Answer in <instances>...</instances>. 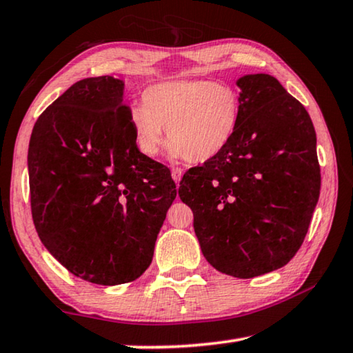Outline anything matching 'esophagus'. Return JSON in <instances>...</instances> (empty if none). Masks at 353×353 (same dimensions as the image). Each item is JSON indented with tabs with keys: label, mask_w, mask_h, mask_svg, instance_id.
<instances>
[{
	"label": "esophagus",
	"mask_w": 353,
	"mask_h": 353,
	"mask_svg": "<svg viewBox=\"0 0 353 353\" xmlns=\"http://www.w3.org/2000/svg\"><path fill=\"white\" fill-rule=\"evenodd\" d=\"M182 174H183V171H182L181 168H172V170H171V177L174 179V182H176V183L181 182Z\"/></svg>",
	"instance_id": "1"
}]
</instances>
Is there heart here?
Listing matches in <instances>:
<instances>
[{"label": "heart", "mask_w": 353, "mask_h": 353, "mask_svg": "<svg viewBox=\"0 0 353 353\" xmlns=\"http://www.w3.org/2000/svg\"><path fill=\"white\" fill-rule=\"evenodd\" d=\"M240 117L235 88L207 79H174L149 87L143 105L129 110V124L135 148L145 157H157L166 130L172 159L204 163L229 146Z\"/></svg>", "instance_id": "heart-1"}]
</instances>
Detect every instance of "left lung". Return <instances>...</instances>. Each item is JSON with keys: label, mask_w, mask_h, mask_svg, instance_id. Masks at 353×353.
<instances>
[{"label": "left lung", "mask_w": 353, "mask_h": 353, "mask_svg": "<svg viewBox=\"0 0 353 353\" xmlns=\"http://www.w3.org/2000/svg\"><path fill=\"white\" fill-rule=\"evenodd\" d=\"M236 85L234 139L185 172L179 196L193 210L205 260L227 276L252 279L285 266L302 246L321 172L305 107L270 74L241 76Z\"/></svg>", "instance_id": "left-lung-1"}]
</instances>
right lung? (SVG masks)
Returning <instances> with one entry per match:
<instances>
[{
	"label": "right lung",
	"mask_w": 353,
	"mask_h": 353,
	"mask_svg": "<svg viewBox=\"0 0 353 353\" xmlns=\"http://www.w3.org/2000/svg\"><path fill=\"white\" fill-rule=\"evenodd\" d=\"M124 81L87 77L39 117L28 149L35 230L87 282H132L152 261L176 199L168 168L139 152Z\"/></svg>",
	"instance_id": "add662e5"
}]
</instances>
